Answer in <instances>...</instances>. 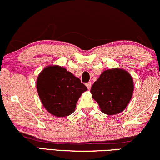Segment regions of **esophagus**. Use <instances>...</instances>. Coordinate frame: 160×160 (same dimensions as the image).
<instances>
[{
	"mask_svg": "<svg viewBox=\"0 0 160 160\" xmlns=\"http://www.w3.org/2000/svg\"><path fill=\"white\" fill-rule=\"evenodd\" d=\"M86 87H87L88 89H91V86H92L91 82H87V83H86Z\"/></svg>",
	"mask_w": 160,
	"mask_h": 160,
	"instance_id": "1",
	"label": "esophagus"
}]
</instances>
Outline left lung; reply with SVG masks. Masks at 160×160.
Segmentation results:
<instances>
[{"instance_id":"1","label":"left lung","mask_w":160,"mask_h":160,"mask_svg":"<svg viewBox=\"0 0 160 160\" xmlns=\"http://www.w3.org/2000/svg\"><path fill=\"white\" fill-rule=\"evenodd\" d=\"M134 82L126 70L115 68L101 74L93 83L90 92L101 111L108 115L123 111L133 95Z\"/></svg>"}]
</instances>
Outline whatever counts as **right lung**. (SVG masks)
Masks as SVG:
<instances>
[{
	"label": "right lung",
	"mask_w": 160,
	"mask_h": 160,
	"mask_svg": "<svg viewBox=\"0 0 160 160\" xmlns=\"http://www.w3.org/2000/svg\"><path fill=\"white\" fill-rule=\"evenodd\" d=\"M37 90L45 109L57 117H65L75 111L79 98L87 88L65 68L49 65L37 79Z\"/></svg>",
	"instance_id": "1"
}]
</instances>
